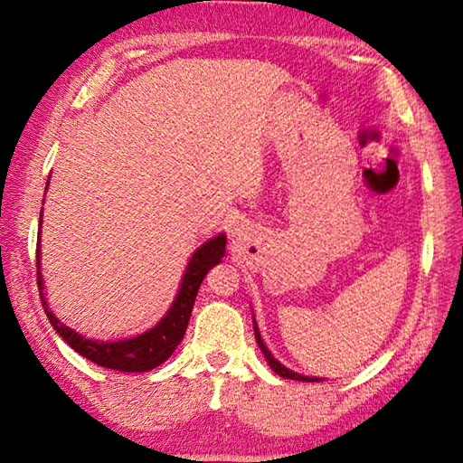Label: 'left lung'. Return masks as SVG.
<instances>
[{
  "mask_svg": "<svg viewBox=\"0 0 463 463\" xmlns=\"http://www.w3.org/2000/svg\"><path fill=\"white\" fill-rule=\"evenodd\" d=\"M254 331H256V342H258V345H260V350H262V354L266 355V360H269V366L277 372L279 376H282V378H290V380H303V383H313V380H317V378H309V376H301V374H297V372H293V370H288V368H285L282 366V364L274 358V355L270 354V350L269 347L264 345V342H262V337H260V331H258V327L254 326Z\"/></svg>",
  "mask_w": 463,
  "mask_h": 463,
  "instance_id": "left-lung-1",
  "label": "left lung"
}]
</instances>
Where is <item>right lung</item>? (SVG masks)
<instances>
[{
    "mask_svg": "<svg viewBox=\"0 0 463 463\" xmlns=\"http://www.w3.org/2000/svg\"><path fill=\"white\" fill-rule=\"evenodd\" d=\"M43 215V213H40ZM43 222V217H40ZM40 246L36 248V270H38V290L40 298H43V307L51 326L56 329L64 342H67L72 350L83 355V358L91 360L97 366L119 370V372H148L152 368L160 366L162 362L170 358V354L176 350V345L181 344V339L189 326L191 311L194 305V298H197L199 287L205 274L219 264L223 254H225V236L219 233L217 238L209 240L203 244L197 252L193 254L189 266H186V272L183 277V285L178 288V295L175 298L173 307H170L168 313L160 319L158 326H154L150 331L129 337V339H119V342H93V339H87L79 335L71 327L62 326V323L54 317L52 311L46 307L44 293H43V277H40Z\"/></svg>",
    "mask_w": 463,
    "mask_h": 463,
    "instance_id": "add662e5",
    "label": "right lung"
}]
</instances>
